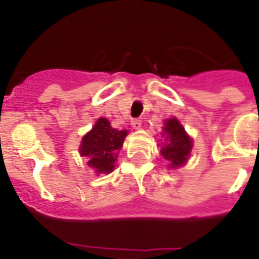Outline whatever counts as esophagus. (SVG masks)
Here are the masks:
<instances>
[{
  "label": "esophagus",
  "instance_id": "obj_1",
  "mask_svg": "<svg viewBox=\"0 0 259 259\" xmlns=\"http://www.w3.org/2000/svg\"><path fill=\"white\" fill-rule=\"evenodd\" d=\"M132 125L134 129H141L142 127V120L141 118H134V120L132 121Z\"/></svg>",
  "mask_w": 259,
  "mask_h": 259
}]
</instances>
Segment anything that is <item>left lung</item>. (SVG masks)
Masks as SVG:
<instances>
[{
	"instance_id": "8db88e82",
	"label": "left lung",
	"mask_w": 259,
	"mask_h": 259,
	"mask_svg": "<svg viewBox=\"0 0 259 259\" xmlns=\"http://www.w3.org/2000/svg\"><path fill=\"white\" fill-rule=\"evenodd\" d=\"M162 134L166 135V143L161 148L162 157L169 162L170 167L182 166L187 161L192 148V141L177 118H169L165 122Z\"/></svg>"
}]
</instances>
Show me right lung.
Here are the masks:
<instances>
[{
	"label": "right lung",
	"mask_w": 259,
	"mask_h": 259,
	"mask_svg": "<svg viewBox=\"0 0 259 259\" xmlns=\"http://www.w3.org/2000/svg\"><path fill=\"white\" fill-rule=\"evenodd\" d=\"M126 135V130L113 129L107 118H99L92 132L82 138L81 156L89 157L88 165L94 167L98 174L111 173Z\"/></svg>",
	"instance_id": "add662e5"
}]
</instances>
